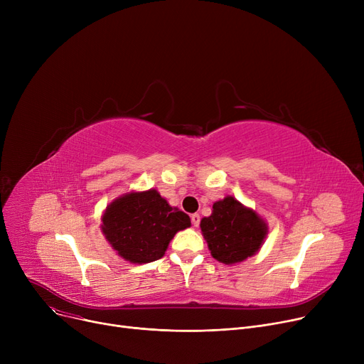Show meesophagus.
<instances>
[{
  "mask_svg": "<svg viewBox=\"0 0 364 364\" xmlns=\"http://www.w3.org/2000/svg\"><path fill=\"white\" fill-rule=\"evenodd\" d=\"M190 220H192L193 227H198L199 223H200V215H199V214H192V217H190Z\"/></svg>",
  "mask_w": 364,
  "mask_h": 364,
  "instance_id": "34e87169",
  "label": "esophagus"
}]
</instances>
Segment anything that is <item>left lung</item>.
<instances>
[{
	"instance_id": "left-lung-1",
	"label": "left lung",
	"mask_w": 364,
	"mask_h": 364,
	"mask_svg": "<svg viewBox=\"0 0 364 364\" xmlns=\"http://www.w3.org/2000/svg\"><path fill=\"white\" fill-rule=\"evenodd\" d=\"M200 230L211 255L227 265L254 257L269 235V225L254 209L233 196L213 205V214L200 220Z\"/></svg>"
}]
</instances>
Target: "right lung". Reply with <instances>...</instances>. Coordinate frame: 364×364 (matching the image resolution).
<instances>
[{
    "mask_svg": "<svg viewBox=\"0 0 364 364\" xmlns=\"http://www.w3.org/2000/svg\"><path fill=\"white\" fill-rule=\"evenodd\" d=\"M190 225L187 214L171 206L156 188H150L112 200L102 215L100 228L121 258L146 264L162 258L176 233Z\"/></svg>",
    "mask_w": 364,
    "mask_h": 364,
    "instance_id": "1",
    "label": "right lung"
}]
</instances>
